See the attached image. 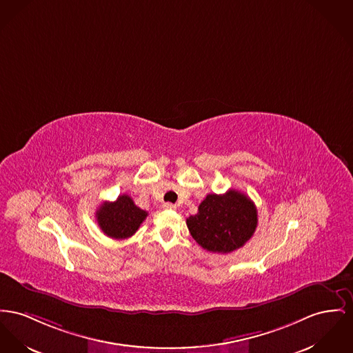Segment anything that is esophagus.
Segmentation results:
<instances>
[{
  "label": "esophagus",
  "mask_w": 353,
  "mask_h": 353,
  "mask_svg": "<svg viewBox=\"0 0 353 353\" xmlns=\"http://www.w3.org/2000/svg\"><path fill=\"white\" fill-rule=\"evenodd\" d=\"M163 209H165V210H175V209H176V206H175L174 203L165 202V203H163Z\"/></svg>",
  "instance_id": "1"
}]
</instances>
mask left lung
<instances>
[{"instance_id": "1", "label": "left lung", "mask_w": 353, "mask_h": 353, "mask_svg": "<svg viewBox=\"0 0 353 353\" xmlns=\"http://www.w3.org/2000/svg\"><path fill=\"white\" fill-rule=\"evenodd\" d=\"M186 223L190 234L203 249L232 253L253 236L259 218L256 205L249 196L229 190L219 195L209 194Z\"/></svg>"}]
</instances>
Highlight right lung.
<instances>
[{
    "instance_id": "right-lung-1",
    "label": "right lung",
    "mask_w": 353,
    "mask_h": 353,
    "mask_svg": "<svg viewBox=\"0 0 353 353\" xmlns=\"http://www.w3.org/2000/svg\"><path fill=\"white\" fill-rule=\"evenodd\" d=\"M147 212L139 209L127 194L119 195L115 202H104L96 212L101 232L115 239H125L135 234Z\"/></svg>"
}]
</instances>
